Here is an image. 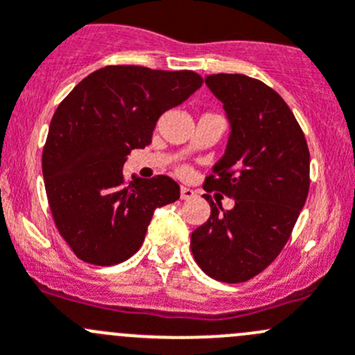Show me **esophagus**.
Segmentation results:
<instances>
[{"mask_svg":"<svg viewBox=\"0 0 355 355\" xmlns=\"http://www.w3.org/2000/svg\"><path fill=\"white\" fill-rule=\"evenodd\" d=\"M195 197V191L191 188L183 187L181 188V200H190V198Z\"/></svg>","mask_w":355,"mask_h":355,"instance_id":"34e87169","label":"esophagus"}]
</instances>
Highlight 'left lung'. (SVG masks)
Masks as SVG:
<instances>
[{
  "label": "left lung",
  "mask_w": 355,
  "mask_h": 355,
  "mask_svg": "<svg viewBox=\"0 0 355 355\" xmlns=\"http://www.w3.org/2000/svg\"><path fill=\"white\" fill-rule=\"evenodd\" d=\"M223 103L230 136L205 190L234 198L191 234L197 265L216 281L245 282L279 256L305 205L310 153L295 114L279 94L245 74H207Z\"/></svg>",
  "instance_id": "8db88e82"
}]
</instances>
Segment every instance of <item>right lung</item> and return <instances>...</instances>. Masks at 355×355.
<instances>
[{
  "instance_id": "add662e5",
  "label": "right lung",
  "mask_w": 355,
  "mask_h": 355,
  "mask_svg": "<svg viewBox=\"0 0 355 355\" xmlns=\"http://www.w3.org/2000/svg\"><path fill=\"white\" fill-rule=\"evenodd\" d=\"M193 71L106 66L59 104L43 148L57 230L80 259L110 266L141 248L153 212L180 198L168 175L125 183L127 155L151 143L158 118L202 87Z\"/></svg>"
}]
</instances>
